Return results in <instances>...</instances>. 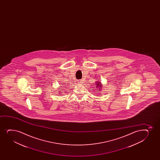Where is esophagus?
<instances>
[{"mask_svg": "<svg viewBox=\"0 0 160 160\" xmlns=\"http://www.w3.org/2000/svg\"><path fill=\"white\" fill-rule=\"evenodd\" d=\"M77 82H78V83H79V84H80V83H83V80H78Z\"/></svg>", "mask_w": 160, "mask_h": 160, "instance_id": "1", "label": "esophagus"}]
</instances>
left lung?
I'll use <instances>...</instances> for the list:
<instances>
[{"label":"left lung","instance_id":"obj_1","mask_svg":"<svg viewBox=\"0 0 160 160\" xmlns=\"http://www.w3.org/2000/svg\"><path fill=\"white\" fill-rule=\"evenodd\" d=\"M96 86H97V88H99V89H98V90H101V88H102V84H101V82H96Z\"/></svg>","mask_w":160,"mask_h":160}]
</instances>
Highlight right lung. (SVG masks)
<instances>
[{
	"instance_id": "add662e5",
	"label": "right lung",
	"mask_w": 160,
	"mask_h": 160,
	"mask_svg": "<svg viewBox=\"0 0 160 160\" xmlns=\"http://www.w3.org/2000/svg\"><path fill=\"white\" fill-rule=\"evenodd\" d=\"M60 90V91H61V90Z\"/></svg>"
}]
</instances>
